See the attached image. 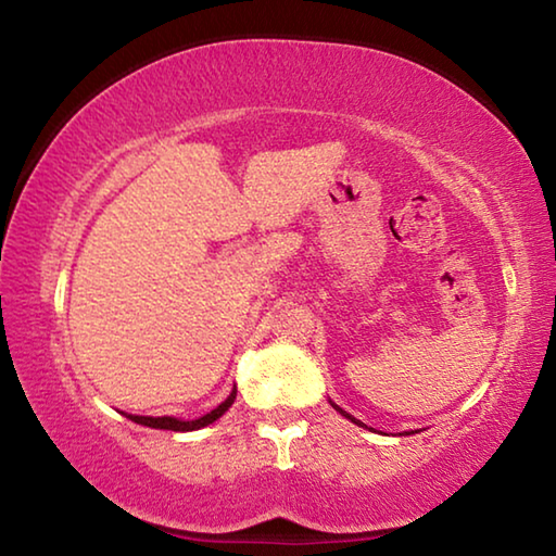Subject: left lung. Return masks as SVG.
I'll use <instances>...</instances> for the list:
<instances>
[{"mask_svg": "<svg viewBox=\"0 0 556 556\" xmlns=\"http://www.w3.org/2000/svg\"><path fill=\"white\" fill-rule=\"evenodd\" d=\"M333 407H336V404H333ZM336 409H338V412H341V414H343V417H348V419H351V421H355V419H353V417H351V414H348V412H343V409H341V407H336Z\"/></svg>", "mask_w": 556, "mask_h": 556, "instance_id": "8db88e82", "label": "left lung"}]
</instances>
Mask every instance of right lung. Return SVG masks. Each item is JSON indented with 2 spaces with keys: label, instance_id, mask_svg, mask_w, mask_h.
<instances>
[{
  "label": "right lung",
  "instance_id": "add662e5",
  "mask_svg": "<svg viewBox=\"0 0 556 556\" xmlns=\"http://www.w3.org/2000/svg\"><path fill=\"white\" fill-rule=\"evenodd\" d=\"M235 394H238V390L230 392V397L225 400L223 404H218L213 412L205 414V417L201 419H193V421H181V419H174V417H137V414H129L131 421H137V425L142 427H152V429H168V431H193V429H201V427H208L213 425L215 419L223 417L225 412H228L230 404L235 402Z\"/></svg>",
  "mask_w": 556,
  "mask_h": 556
}]
</instances>
